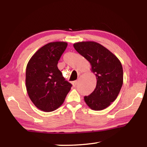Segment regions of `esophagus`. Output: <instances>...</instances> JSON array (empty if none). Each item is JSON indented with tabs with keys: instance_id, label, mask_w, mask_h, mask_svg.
<instances>
[{
	"instance_id": "obj_1",
	"label": "esophagus",
	"mask_w": 147,
	"mask_h": 147,
	"mask_svg": "<svg viewBox=\"0 0 147 147\" xmlns=\"http://www.w3.org/2000/svg\"><path fill=\"white\" fill-rule=\"evenodd\" d=\"M78 80H76V81H74L73 82V86L74 87H75L77 84H78Z\"/></svg>"
}]
</instances>
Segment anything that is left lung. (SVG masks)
<instances>
[{
	"instance_id": "1",
	"label": "left lung",
	"mask_w": 147,
	"mask_h": 147,
	"mask_svg": "<svg viewBox=\"0 0 147 147\" xmlns=\"http://www.w3.org/2000/svg\"><path fill=\"white\" fill-rule=\"evenodd\" d=\"M73 46L90 63L91 71L96 78L95 89L84 96V100L91 109L102 110L115 100L123 86L121 61L108 49L96 42H78Z\"/></svg>"
}]
</instances>
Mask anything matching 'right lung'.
Segmentation results:
<instances>
[{"instance_id":"add662e5","label":"right lung","mask_w":147,"mask_h":147,"mask_svg":"<svg viewBox=\"0 0 147 147\" xmlns=\"http://www.w3.org/2000/svg\"><path fill=\"white\" fill-rule=\"evenodd\" d=\"M67 43H49L39 49L30 59L26 69V91L38 109L51 112L63 103L72 84L58 68L59 59Z\"/></svg>"}]
</instances>
